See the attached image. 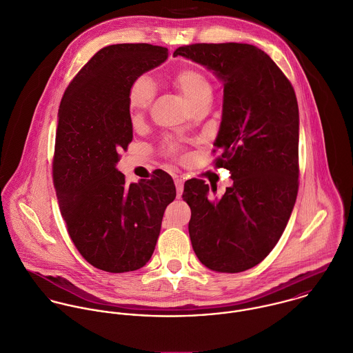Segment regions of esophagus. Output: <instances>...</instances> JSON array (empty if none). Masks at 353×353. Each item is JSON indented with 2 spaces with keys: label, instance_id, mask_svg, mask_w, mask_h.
Here are the masks:
<instances>
[{
  "label": "esophagus",
  "instance_id": "esophagus-1",
  "mask_svg": "<svg viewBox=\"0 0 353 353\" xmlns=\"http://www.w3.org/2000/svg\"><path fill=\"white\" fill-rule=\"evenodd\" d=\"M174 184H176V190H177V198H180L183 194V190H184V179L181 176H176Z\"/></svg>",
  "mask_w": 353,
  "mask_h": 353
}]
</instances>
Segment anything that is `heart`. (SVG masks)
I'll use <instances>...</instances> for the list:
<instances>
[{
  "label": "heart",
  "instance_id": "heart-1",
  "mask_svg": "<svg viewBox=\"0 0 353 353\" xmlns=\"http://www.w3.org/2000/svg\"><path fill=\"white\" fill-rule=\"evenodd\" d=\"M174 87L183 94L188 106L195 109L203 103H212V87L206 74L195 68H184L172 77ZM155 97V85L147 76L137 77L128 90V113L132 123H139L148 112ZM169 152H176L173 143L166 144Z\"/></svg>",
  "mask_w": 353,
  "mask_h": 353
}]
</instances>
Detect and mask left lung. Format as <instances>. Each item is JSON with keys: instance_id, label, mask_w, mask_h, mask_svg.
Returning <instances> with one entry per match:
<instances>
[{"instance_id": "obj_1", "label": "left lung", "mask_w": 353, "mask_h": 353, "mask_svg": "<svg viewBox=\"0 0 353 353\" xmlns=\"http://www.w3.org/2000/svg\"><path fill=\"white\" fill-rule=\"evenodd\" d=\"M216 76L223 85L222 119L214 145L215 165L233 185L210 198L203 180L185 181L183 199L198 259L218 273H240L276 247L299 188V106L294 90L276 63L247 43H195L173 53Z\"/></svg>"}]
</instances>
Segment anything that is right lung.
<instances>
[{
  "mask_svg": "<svg viewBox=\"0 0 353 353\" xmlns=\"http://www.w3.org/2000/svg\"><path fill=\"white\" fill-rule=\"evenodd\" d=\"M168 49L119 43L101 49L74 76L59 109L53 180L72 241L94 268L127 273L151 258L165 209L176 198L163 170L125 184L120 151L132 141L128 90L165 63Z\"/></svg>",
  "mask_w": 353,
  "mask_h": 353,
  "instance_id": "add662e5",
  "label": "right lung"
}]
</instances>
